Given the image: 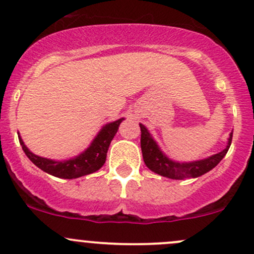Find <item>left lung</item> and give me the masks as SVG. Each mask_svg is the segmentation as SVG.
Returning <instances> with one entry per match:
<instances>
[{"label":"left lung","instance_id":"left-lung-1","mask_svg":"<svg viewBox=\"0 0 254 254\" xmlns=\"http://www.w3.org/2000/svg\"><path fill=\"white\" fill-rule=\"evenodd\" d=\"M141 129V149H142L143 162L147 165L148 169L154 172L156 174L169 179H186V178H197L205 174L207 172L212 170L215 165L219 164V162L225 157L228 153L229 147L231 145L233 140V132L229 137L228 146L225 149H223L214 156L205 158L203 161H197L191 163H178L173 162L172 159L167 158L162 151L157 146L156 141L152 138L145 127L140 124Z\"/></svg>","mask_w":254,"mask_h":254}]
</instances>
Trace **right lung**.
I'll return each instance as SVG.
<instances>
[{"instance_id":"add662e5","label":"right lung","mask_w":254,"mask_h":254,"mask_svg":"<svg viewBox=\"0 0 254 254\" xmlns=\"http://www.w3.org/2000/svg\"><path fill=\"white\" fill-rule=\"evenodd\" d=\"M123 120H124V118L118 119L116 120V122L107 124L106 127H103V129L98 132V135L96 136L95 140L92 141L91 146H90L84 153L75 157V158L64 162H56L52 161V159L42 158V157H39L36 156V154L31 153L28 149V147L24 145L20 136H18V137H19V142L23 151L25 152L28 158L30 159L37 168H40V169L49 173L51 175L57 176V178L75 179L80 178V176L82 175L91 174V173L98 170L103 164H105L107 151H108L109 145H111V141L113 140L114 135L118 131V127Z\"/></svg>"}]
</instances>
